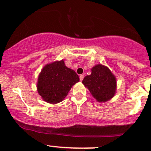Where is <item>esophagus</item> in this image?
Segmentation results:
<instances>
[{
    "label": "esophagus",
    "mask_w": 151,
    "mask_h": 151,
    "mask_svg": "<svg viewBox=\"0 0 151 151\" xmlns=\"http://www.w3.org/2000/svg\"><path fill=\"white\" fill-rule=\"evenodd\" d=\"M84 76L83 75V74H81V75L79 76V79H80V81H82L83 79H84Z\"/></svg>",
    "instance_id": "34e87169"
}]
</instances>
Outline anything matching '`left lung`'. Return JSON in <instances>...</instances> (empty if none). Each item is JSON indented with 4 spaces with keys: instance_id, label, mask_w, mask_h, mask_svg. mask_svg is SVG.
<instances>
[{
    "instance_id": "left-lung-1",
    "label": "left lung",
    "mask_w": 151,
    "mask_h": 151,
    "mask_svg": "<svg viewBox=\"0 0 151 151\" xmlns=\"http://www.w3.org/2000/svg\"><path fill=\"white\" fill-rule=\"evenodd\" d=\"M82 84L98 102H106L115 96L116 79L106 66L97 64L91 68L90 75L86 76Z\"/></svg>"
}]
</instances>
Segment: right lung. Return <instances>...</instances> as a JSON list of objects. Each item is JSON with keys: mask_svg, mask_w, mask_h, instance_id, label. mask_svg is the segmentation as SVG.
<instances>
[{"mask_svg": "<svg viewBox=\"0 0 151 151\" xmlns=\"http://www.w3.org/2000/svg\"><path fill=\"white\" fill-rule=\"evenodd\" d=\"M79 81V76L66 67L63 60L47 64L38 76L37 92L45 101L55 104L63 101L69 91Z\"/></svg>", "mask_w": 151, "mask_h": 151, "instance_id": "1", "label": "right lung"}]
</instances>
